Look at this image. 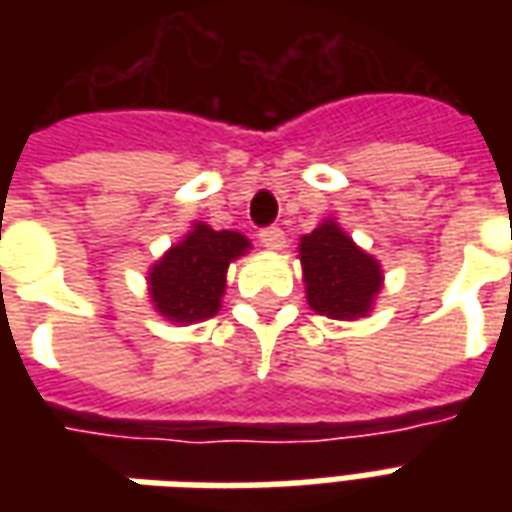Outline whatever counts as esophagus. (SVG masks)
Wrapping results in <instances>:
<instances>
[{"mask_svg":"<svg viewBox=\"0 0 512 512\" xmlns=\"http://www.w3.org/2000/svg\"><path fill=\"white\" fill-rule=\"evenodd\" d=\"M260 244L266 249H282L285 246V230L282 227H263L260 230Z\"/></svg>","mask_w":512,"mask_h":512,"instance_id":"esophagus-1","label":"esophagus"}]
</instances>
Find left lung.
Instances as JSON below:
<instances>
[{
	"label": "left lung",
	"instance_id": "8db88e82",
	"mask_svg": "<svg viewBox=\"0 0 512 512\" xmlns=\"http://www.w3.org/2000/svg\"><path fill=\"white\" fill-rule=\"evenodd\" d=\"M307 301L315 312L354 321L365 318L381 290V266L334 222H323L299 246Z\"/></svg>",
	"mask_w": 512,
	"mask_h": 512
}]
</instances>
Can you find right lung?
Wrapping results in <instances>:
<instances>
[{"label":"right lung","mask_w":512,"mask_h":512,"mask_svg":"<svg viewBox=\"0 0 512 512\" xmlns=\"http://www.w3.org/2000/svg\"><path fill=\"white\" fill-rule=\"evenodd\" d=\"M246 249L249 241L241 233L194 224V230L150 268L147 282L156 310L175 323L205 321L216 315L227 266Z\"/></svg>","instance_id":"1"}]
</instances>
